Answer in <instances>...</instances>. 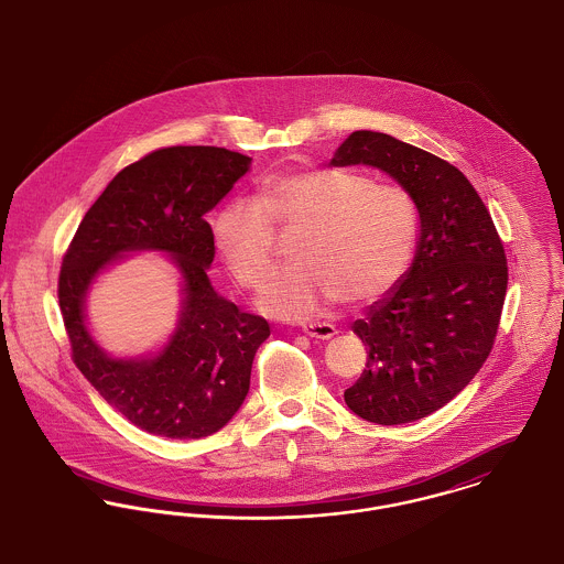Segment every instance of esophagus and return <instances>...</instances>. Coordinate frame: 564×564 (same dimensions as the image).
Returning a JSON list of instances; mask_svg holds the SVG:
<instances>
[{
    "label": "esophagus",
    "instance_id": "1",
    "mask_svg": "<svg viewBox=\"0 0 564 564\" xmlns=\"http://www.w3.org/2000/svg\"><path fill=\"white\" fill-rule=\"evenodd\" d=\"M304 335L313 337V339H330L337 335V328L328 322H306L303 324Z\"/></svg>",
    "mask_w": 564,
    "mask_h": 564
}]
</instances>
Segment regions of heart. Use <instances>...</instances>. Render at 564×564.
<instances>
[{
  "mask_svg": "<svg viewBox=\"0 0 564 564\" xmlns=\"http://www.w3.org/2000/svg\"><path fill=\"white\" fill-rule=\"evenodd\" d=\"M276 230L299 234L301 263L272 279L261 306L279 317H308L339 296L367 303L387 294L414 258L421 210L401 184L356 170L270 175L253 202H229L213 220L217 251L242 288L260 290L272 274Z\"/></svg>",
  "mask_w": 564,
  "mask_h": 564,
  "instance_id": "heart-1",
  "label": "heart"
}]
</instances>
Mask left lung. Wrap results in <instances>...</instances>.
<instances>
[{
    "instance_id": "obj_1",
    "label": "left lung",
    "mask_w": 564,
    "mask_h": 564,
    "mask_svg": "<svg viewBox=\"0 0 564 564\" xmlns=\"http://www.w3.org/2000/svg\"><path fill=\"white\" fill-rule=\"evenodd\" d=\"M358 163L392 175L421 210L410 272L351 326L367 365L344 392L360 419L401 425L440 410L477 376L498 335L509 265L487 206L457 167L376 130L351 132L333 159Z\"/></svg>"
}]
</instances>
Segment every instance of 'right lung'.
I'll list each match as a JSON object with an SVG mask.
<instances>
[{"label": "right lung", "instance_id": "obj_1", "mask_svg": "<svg viewBox=\"0 0 564 564\" xmlns=\"http://www.w3.org/2000/svg\"><path fill=\"white\" fill-rule=\"evenodd\" d=\"M251 159L215 145L159 148L116 175L86 213L59 268L57 299L77 369L132 425L195 440L215 434L242 405L270 326L218 296L206 274L215 234L206 215L249 172ZM159 248L185 276V311L171 346L150 361H116L83 324L93 276L127 250Z\"/></svg>", "mask_w": 564, "mask_h": 564}]
</instances>
